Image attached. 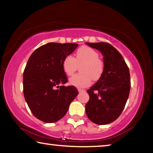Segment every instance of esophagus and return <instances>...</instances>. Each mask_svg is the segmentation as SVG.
Returning a JSON list of instances; mask_svg holds the SVG:
<instances>
[{"label":"esophagus","mask_w":153,"mask_h":153,"mask_svg":"<svg viewBox=\"0 0 153 153\" xmlns=\"http://www.w3.org/2000/svg\"><path fill=\"white\" fill-rule=\"evenodd\" d=\"M77 90H78L79 92H85V89H77Z\"/></svg>","instance_id":"1"}]
</instances>
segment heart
<instances>
[{"instance_id": "b5f03b06", "label": "heart", "mask_w": 153, "mask_h": 153, "mask_svg": "<svg viewBox=\"0 0 153 153\" xmlns=\"http://www.w3.org/2000/svg\"><path fill=\"white\" fill-rule=\"evenodd\" d=\"M94 49L89 46H82L76 52V57L68 55L64 59L63 69L65 74L71 76L80 66V74L75 75L69 79L71 85L77 87H86L91 85L92 79L97 81L102 77L105 69L102 60Z\"/></svg>"}]
</instances>
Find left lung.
<instances>
[{
	"instance_id": "1",
	"label": "left lung",
	"mask_w": 153,
	"mask_h": 153,
	"mask_svg": "<svg viewBox=\"0 0 153 153\" xmlns=\"http://www.w3.org/2000/svg\"><path fill=\"white\" fill-rule=\"evenodd\" d=\"M100 51L105 69L102 77L87 90L89 100L85 105L87 117L94 123L114 121L123 110L130 90V71L120 53L105 42L86 43Z\"/></svg>"
}]
</instances>
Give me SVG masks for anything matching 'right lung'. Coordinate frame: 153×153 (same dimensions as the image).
Returning a JSON list of instances; mask_svg holds the SVG:
<instances>
[{"label":"right lung","mask_w":153,"mask_h":153,"mask_svg":"<svg viewBox=\"0 0 153 153\" xmlns=\"http://www.w3.org/2000/svg\"><path fill=\"white\" fill-rule=\"evenodd\" d=\"M77 44L48 43L30 55L23 72V94L36 119L55 123L67 112L71 102L78 94L68 82L63 69L64 59L76 50Z\"/></svg>","instance_id":"1"}]
</instances>
